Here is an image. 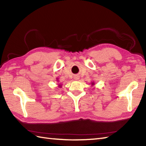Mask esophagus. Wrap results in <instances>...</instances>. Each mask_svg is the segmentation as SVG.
Masks as SVG:
<instances>
[{"mask_svg": "<svg viewBox=\"0 0 146 146\" xmlns=\"http://www.w3.org/2000/svg\"><path fill=\"white\" fill-rule=\"evenodd\" d=\"M78 78L76 77V78H75V80H78Z\"/></svg>", "mask_w": 146, "mask_h": 146, "instance_id": "obj_1", "label": "esophagus"}]
</instances>
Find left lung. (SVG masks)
<instances>
[{"mask_svg":"<svg viewBox=\"0 0 146 146\" xmlns=\"http://www.w3.org/2000/svg\"><path fill=\"white\" fill-rule=\"evenodd\" d=\"M94 82H92V86H94Z\"/></svg>","mask_w":146,"mask_h":146,"instance_id":"8db88e82","label":"left lung"}]
</instances>
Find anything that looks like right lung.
Segmentation results:
<instances>
[{
	"mask_svg": "<svg viewBox=\"0 0 146 146\" xmlns=\"http://www.w3.org/2000/svg\"><path fill=\"white\" fill-rule=\"evenodd\" d=\"M58 86H59L60 88H61V87H62V85H60V84H59V85H58Z\"/></svg>",
	"mask_w": 146,
	"mask_h": 146,
	"instance_id": "right-lung-1",
	"label": "right lung"
}]
</instances>
